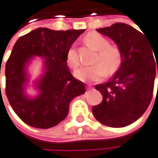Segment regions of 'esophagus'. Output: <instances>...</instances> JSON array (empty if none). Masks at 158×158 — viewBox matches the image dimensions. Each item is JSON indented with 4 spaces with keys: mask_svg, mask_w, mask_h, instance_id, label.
<instances>
[{
    "mask_svg": "<svg viewBox=\"0 0 158 158\" xmlns=\"http://www.w3.org/2000/svg\"><path fill=\"white\" fill-rule=\"evenodd\" d=\"M87 88H88V89H92L93 87H92V85H91V84H88V85H87Z\"/></svg>",
    "mask_w": 158,
    "mask_h": 158,
    "instance_id": "1",
    "label": "esophagus"
}]
</instances>
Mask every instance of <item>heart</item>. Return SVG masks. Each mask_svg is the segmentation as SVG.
<instances>
[{"instance_id":"obj_1","label":"heart","mask_w":158,"mask_h":158,"mask_svg":"<svg viewBox=\"0 0 158 158\" xmlns=\"http://www.w3.org/2000/svg\"><path fill=\"white\" fill-rule=\"evenodd\" d=\"M84 41L88 47L97 51L94 65L82 66L75 72V77L82 81H96L108 74L116 72L122 64V53L117 46L110 45L106 37L95 31L85 35ZM66 63L71 69L80 65V59L74 48L67 50Z\"/></svg>"}]
</instances>
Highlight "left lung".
Masks as SVG:
<instances>
[{"mask_svg": "<svg viewBox=\"0 0 158 158\" xmlns=\"http://www.w3.org/2000/svg\"><path fill=\"white\" fill-rule=\"evenodd\" d=\"M96 31L115 42L122 64L110 81L95 85L103 100L92 111L104 126L123 127L136 122L151 103L156 71L158 74V48L154 50L144 33L126 23Z\"/></svg>", "mask_w": 158, "mask_h": 158, "instance_id": "8db88e82", "label": "left lung"}]
</instances>
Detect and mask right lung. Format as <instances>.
I'll return each instance as SVG.
<instances>
[{"label":"right lung","instance_id":"right-lung-1","mask_svg":"<svg viewBox=\"0 0 158 158\" xmlns=\"http://www.w3.org/2000/svg\"><path fill=\"white\" fill-rule=\"evenodd\" d=\"M83 31L37 28L16 42L5 64V93L28 126L42 129L57 126L66 118L71 101L85 93L84 83L72 76L66 63L67 50ZM35 56L43 60V74L34 83L38 95L31 98L26 93L27 65Z\"/></svg>","mask_w":158,"mask_h":158}]
</instances>
